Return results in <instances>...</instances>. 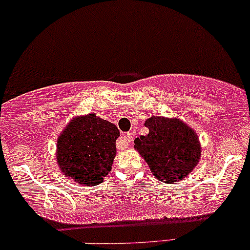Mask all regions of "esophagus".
<instances>
[{
    "instance_id": "obj_1",
    "label": "esophagus",
    "mask_w": 250,
    "mask_h": 250,
    "mask_svg": "<svg viewBox=\"0 0 250 250\" xmlns=\"http://www.w3.org/2000/svg\"><path fill=\"white\" fill-rule=\"evenodd\" d=\"M133 139H134V134H133L132 132H128L127 134H125L121 137L117 146L118 147H125V148L128 147V145H129V143H132Z\"/></svg>"
}]
</instances>
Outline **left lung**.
Segmentation results:
<instances>
[{
    "mask_svg": "<svg viewBox=\"0 0 250 250\" xmlns=\"http://www.w3.org/2000/svg\"><path fill=\"white\" fill-rule=\"evenodd\" d=\"M148 134L137 138L134 147L147 162L153 176L167 184L183 180L200 161L196 133L179 120L152 116L145 121Z\"/></svg>",
    "mask_w": 250,
    "mask_h": 250,
    "instance_id": "1",
    "label": "left lung"
}]
</instances>
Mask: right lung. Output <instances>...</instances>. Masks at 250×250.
Instances as JSON below:
<instances>
[{
  "label": "right lung",
  "instance_id": "right-lung-1",
  "mask_svg": "<svg viewBox=\"0 0 250 250\" xmlns=\"http://www.w3.org/2000/svg\"><path fill=\"white\" fill-rule=\"evenodd\" d=\"M118 137L117 127L95 113L75 118L58 139L60 169L78 184L98 185L110 172Z\"/></svg>",
  "mask_w": 250,
  "mask_h": 250
}]
</instances>
